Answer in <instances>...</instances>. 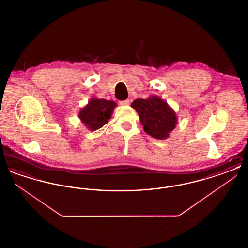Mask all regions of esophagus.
<instances>
[{
    "label": "esophagus",
    "instance_id": "esophagus-1",
    "mask_svg": "<svg viewBox=\"0 0 248 248\" xmlns=\"http://www.w3.org/2000/svg\"><path fill=\"white\" fill-rule=\"evenodd\" d=\"M120 104H121V105H124V106H125V105H129L130 100H129V99H125V100H122V101H120Z\"/></svg>",
    "mask_w": 248,
    "mask_h": 248
}]
</instances>
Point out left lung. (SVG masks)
Segmentation results:
<instances>
[{
	"label": "left lung",
	"instance_id": "1",
	"mask_svg": "<svg viewBox=\"0 0 248 248\" xmlns=\"http://www.w3.org/2000/svg\"><path fill=\"white\" fill-rule=\"evenodd\" d=\"M131 107L137 110L144 131L156 140L167 139L177 125L175 110L159 96L138 98Z\"/></svg>",
	"mask_w": 248,
	"mask_h": 248
}]
</instances>
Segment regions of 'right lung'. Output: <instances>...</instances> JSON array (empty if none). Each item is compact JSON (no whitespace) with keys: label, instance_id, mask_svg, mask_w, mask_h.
I'll use <instances>...</instances> for the list:
<instances>
[{"label":"right lung","instance_id":"obj_1","mask_svg":"<svg viewBox=\"0 0 248 248\" xmlns=\"http://www.w3.org/2000/svg\"><path fill=\"white\" fill-rule=\"evenodd\" d=\"M117 104L112 100L92 97L79 111V118L88 130L95 131L105 125L111 118Z\"/></svg>","mask_w":248,"mask_h":248}]
</instances>
